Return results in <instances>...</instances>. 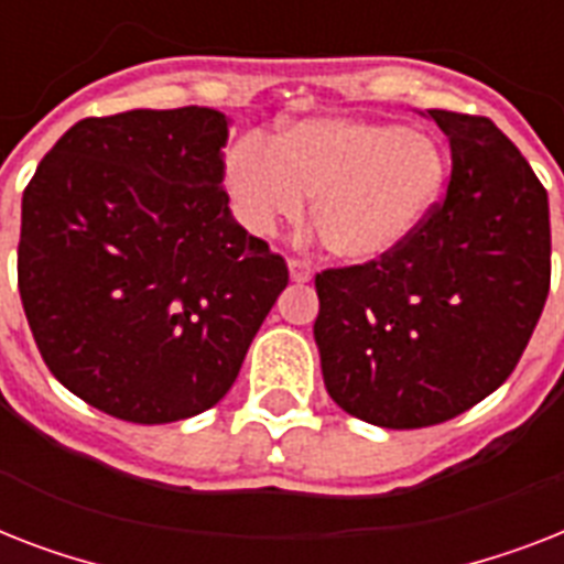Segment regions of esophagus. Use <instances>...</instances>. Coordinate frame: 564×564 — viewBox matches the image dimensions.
Wrapping results in <instances>:
<instances>
[{
	"label": "esophagus",
	"mask_w": 564,
	"mask_h": 564,
	"mask_svg": "<svg viewBox=\"0 0 564 564\" xmlns=\"http://www.w3.org/2000/svg\"><path fill=\"white\" fill-rule=\"evenodd\" d=\"M290 274L295 283H307L313 278V265L307 260H290Z\"/></svg>",
	"instance_id": "1"
}]
</instances>
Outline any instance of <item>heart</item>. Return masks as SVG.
I'll return each instance as SVG.
<instances>
[{
	"instance_id": "obj_1",
	"label": "heart",
	"mask_w": 564,
	"mask_h": 564,
	"mask_svg": "<svg viewBox=\"0 0 564 564\" xmlns=\"http://www.w3.org/2000/svg\"><path fill=\"white\" fill-rule=\"evenodd\" d=\"M447 161L430 134L360 119H304L248 134L225 154V187L242 228L272 234L307 198L330 254L371 263L415 234L445 193Z\"/></svg>"
}]
</instances>
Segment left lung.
<instances>
[{"instance_id":"obj_1","label":"left lung","mask_w":564,"mask_h":564,"mask_svg":"<svg viewBox=\"0 0 564 564\" xmlns=\"http://www.w3.org/2000/svg\"><path fill=\"white\" fill-rule=\"evenodd\" d=\"M451 140L442 202L392 254L316 274L327 394L377 427L471 410L512 371L551 290L547 189L491 119L427 110Z\"/></svg>"}]
</instances>
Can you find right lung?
Returning <instances> with one entry per match:
<instances>
[{"label":"right lung","mask_w":564,"mask_h":564,"mask_svg":"<svg viewBox=\"0 0 564 564\" xmlns=\"http://www.w3.org/2000/svg\"><path fill=\"white\" fill-rule=\"evenodd\" d=\"M225 113L75 122L22 193L20 299L73 394L134 424L219 403L290 269L228 210Z\"/></svg>","instance_id":"obj_1"}]
</instances>
